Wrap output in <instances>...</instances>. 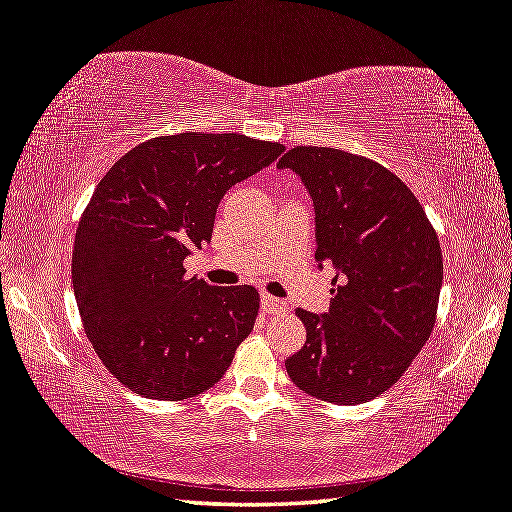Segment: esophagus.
Here are the masks:
<instances>
[{
  "instance_id": "34e87169",
  "label": "esophagus",
  "mask_w": 512,
  "mask_h": 512,
  "mask_svg": "<svg viewBox=\"0 0 512 512\" xmlns=\"http://www.w3.org/2000/svg\"><path fill=\"white\" fill-rule=\"evenodd\" d=\"M262 310H264V314H280V312L287 310V303H285V300L275 298V296L262 294Z\"/></svg>"
}]
</instances>
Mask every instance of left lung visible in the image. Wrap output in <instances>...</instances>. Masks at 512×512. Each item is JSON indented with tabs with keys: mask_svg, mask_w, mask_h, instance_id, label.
Listing matches in <instances>:
<instances>
[{
	"mask_svg": "<svg viewBox=\"0 0 512 512\" xmlns=\"http://www.w3.org/2000/svg\"><path fill=\"white\" fill-rule=\"evenodd\" d=\"M314 207L316 264L332 269L330 310H296L307 339L285 360L316 399L355 405L392 387L431 337L442 250L419 200L376 161L335 148L280 159Z\"/></svg>",
	"mask_w": 512,
	"mask_h": 512,
	"instance_id": "left-lung-1",
	"label": "left lung"
}]
</instances>
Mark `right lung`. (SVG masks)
<instances>
[{
	"label": "right lung",
	"mask_w": 512,
	"mask_h": 512,
	"mask_svg": "<svg viewBox=\"0 0 512 512\" xmlns=\"http://www.w3.org/2000/svg\"><path fill=\"white\" fill-rule=\"evenodd\" d=\"M282 152L243 134L159 136L97 184L75 234L72 287L97 358L132 392L182 401L230 367L255 326L257 289L212 287L182 264L212 241L225 193Z\"/></svg>",
	"instance_id": "right-lung-1"
}]
</instances>
